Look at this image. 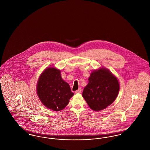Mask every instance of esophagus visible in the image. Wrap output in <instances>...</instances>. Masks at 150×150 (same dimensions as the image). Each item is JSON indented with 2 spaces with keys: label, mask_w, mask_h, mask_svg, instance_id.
<instances>
[{
  "label": "esophagus",
  "mask_w": 150,
  "mask_h": 150,
  "mask_svg": "<svg viewBox=\"0 0 150 150\" xmlns=\"http://www.w3.org/2000/svg\"><path fill=\"white\" fill-rule=\"evenodd\" d=\"M81 91H82L81 89V88H79L77 91H75V93H81Z\"/></svg>",
  "instance_id": "34e87169"
}]
</instances>
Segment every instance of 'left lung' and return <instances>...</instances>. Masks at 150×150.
Returning <instances> with one entry per match:
<instances>
[{
    "mask_svg": "<svg viewBox=\"0 0 150 150\" xmlns=\"http://www.w3.org/2000/svg\"><path fill=\"white\" fill-rule=\"evenodd\" d=\"M82 96L91 108L100 111L112 104L119 91L117 79L108 70L93 72Z\"/></svg>",
    "mask_w": 150,
    "mask_h": 150,
    "instance_id": "left-lung-1",
    "label": "left lung"
}]
</instances>
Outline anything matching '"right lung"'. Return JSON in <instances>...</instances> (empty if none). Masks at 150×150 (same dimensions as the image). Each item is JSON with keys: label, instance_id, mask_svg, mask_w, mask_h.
I'll list each match as a JSON object with an SVG mask.
<instances>
[{"label": "right lung", "instance_id": "right-lung-1", "mask_svg": "<svg viewBox=\"0 0 150 150\" xmlns=\"http://www.w3.org/2000/svg\"><path fill=\"white\" fill-rule=\"evenodd\" d=\"M37 93L45 106L56 111L64 109L74 95L69 84L61 78V71L53 67L46 69L40 75Z\"/></svg>", "mask_w": 150, "mask_h": 150}]
</instances>
